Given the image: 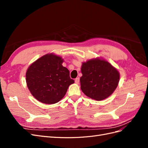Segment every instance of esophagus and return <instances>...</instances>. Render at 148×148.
<instances>
[{
  "mask_svg": "<svg viewBox=\"0 0 148 148\" xmlns=\"http://www.w3.org/2000/svg\"><path fill=\"white\" fill-rule=\"evenodd\" d=\"M75 83H77V84H78L79 83V78L78 77L77 78H75Z\"/></svg>",
  "mask_w": 148,
  "mask_h": 148,
  "instance_id": "1",
  "label": "esophagus"
}]
</instances>
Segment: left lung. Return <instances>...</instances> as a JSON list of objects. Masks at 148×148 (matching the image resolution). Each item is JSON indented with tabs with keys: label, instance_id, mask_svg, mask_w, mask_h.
Returning <instances> with one entry per match:
<instances>
[{
	"label": "left lung",
	"instance_id": "8db88e82",
	"mask_svg": "<svg viewBox=\"0 0 148 148\" xmlns=\"http://www.w3.org/2000/svg\"><path fill=\"white\" fill-rule=\"evenodd\" d=\"M81 89L85 95L97 101L106 99L117 87L119 72L107 61L99 58L83 62Z\"/></svg>",
	"mask_w": 148,
	"mask_h": 148
}]
</instances>
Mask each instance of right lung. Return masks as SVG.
<instances>
[{"instance_id": "add662e5", "label": "right lung", "mask_w": 148, "mask_h": 148, "mask_svg": "<svg viewBox=\"0 0 148 148\" xmlns=\"http://www.w3.org/2000/svg\"><path fill=\"white\" fill-rule=\"evenodd\" d=\"M62 57L48 53L31 64L26 71V82L30 92L44 104H52L64 97L74 80L63 66Z\"/></svg>"}]
</instances>
